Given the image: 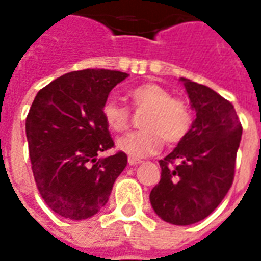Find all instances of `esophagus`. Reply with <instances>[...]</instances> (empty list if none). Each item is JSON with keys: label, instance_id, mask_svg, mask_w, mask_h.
I'll use <instances>...</instances> for the list:
<instances>
[{"label": "esophagus", "instance_id": "34e87169", "mask_svg": "<svg viewBox=\"0 0 261 261\" xmlns=\"http://www.w3.org/2000/svg\"><path fill=\"white\" fill-rule=\"evenodd\" d=\"M128 164L130 166L139 165V164H142V160H139V158H135V156H129V158H128Z\"/></svg>", "mask_w": 261, "mask_h": 261}]
</instances>
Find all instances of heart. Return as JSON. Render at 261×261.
Listing matches in <instances>:
<instances>
[{
    "instance_id": "heart-1",
    "label": "heart",
    "mask_w": 261,
    "mask_h": 261,
    "mask_svg": "<svg viewBox=\"0 0 261 261\" xmlns=\"http://www.w3.org/2000/svg\"><path fill=\"white\" fill-rule=\"evenodd\" d=\"M133 109L146 110L142 119L144 129L125 135L117 140V147L135 158L152 155L160 151L165 140L169 144L181 142L193 125V111L181 99L172 97L168 89L158 84H143L129 92ZM106 125L121 133L130 125V111L114 99L106 100L101 109Z\"/></svg>"
}]
</instances>
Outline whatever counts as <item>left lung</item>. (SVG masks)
Instances as JSON below:
<instances>
[{
    "mask_svg": "<svg viewBox=\"0 0 261 261\" xmlns=\"http://www.w3.org/2000/svg\"><path fill=\"white\" fill-rule=\"evenodd\" d=\"M180 81L197 118L187 136L160 161L161 180L150 202L162 220L190 226L209 216L228 193L242 126L230 101L207 86Z\"/></svg>",
    "mask_w": 261,
    "mask_h": 261,
    "instance_id": "left-lung-1",
    "label": "left lung"
}]
</instances>
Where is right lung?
I'll return each mask as SVG.
<instances>
[{"mask_svg": "<svg viewBox=\"0 0 261 261\" xmlns=\"http://www.w3.org/2000/svg\"><path fill=\"white\" fill-rule=\"evenodd\" d=\"M126 77L114 70L71 71L35 96L26 118L31 169L41 197L59 216L84 220L96 215L128 164L122 151L97 158L114 147L101 109Z\"/></svg>", "mask_w": 261, "mask_h": 261, "instance_id": "1", "label": "right lung"}]
</instances>
